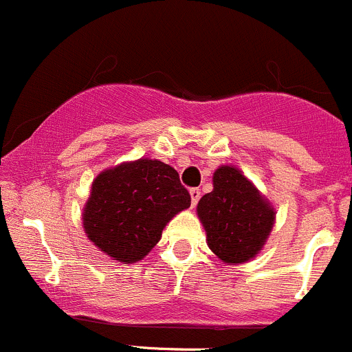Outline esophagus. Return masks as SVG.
Wrapping results in <instances>:
<instances>
[{
	"instance_id": "esophagus-1",
	"label": "esophagus",
	"mask_w": 352,
	"mask_h": 352,
	"mask_svg": "<svg viewBox=\"0 0 352 352\" xmlns=\"http://www.w3.org/2000/svg\"><path fill=\"white\" fill-rule=\"evenodd\" d=\"M190 199H192V206H195L201 199V190L199 188H192L190 190Z\"/></svg>"
}]
</instances>
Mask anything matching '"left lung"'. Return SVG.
Wrapping results in <instances>:
<instances>
[{
	"label": "left lung",
	"mask_w": 352,
	"mask_h": 352,
	"mask_svg": "<svg viewBox=\"0 0 352 352\" xmlns=\"http://www.w3.org/2000/svg\"><path fill=\"white\" fill-rule=\"evenodd\" d=\"M208 246L227 265H241L263 250L276 208L234 166H220L212 174V192L197 204Z\"/></svg>",
	"instance_id": "obj_1"
}]
</instances>
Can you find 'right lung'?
Returning a JSON list of instances; mask_svg holds the SVG:
<instances>
[{"mask_svg":"<svg viewBox=\"0 0 352 352\" xmlns=\"http://www.w3.org/2000/svg\"><path fill=\"white\" fill-rule=\"evenodd\" d=\"M190 193L174 167L157 159H138L101 170L83 206L87 237L120 263L141 262L183 209Z\"/></svg>","mask_w":352,"mask_h":352,"instance_id":"right-lung-1","label":"right lung"}]
</instances>
